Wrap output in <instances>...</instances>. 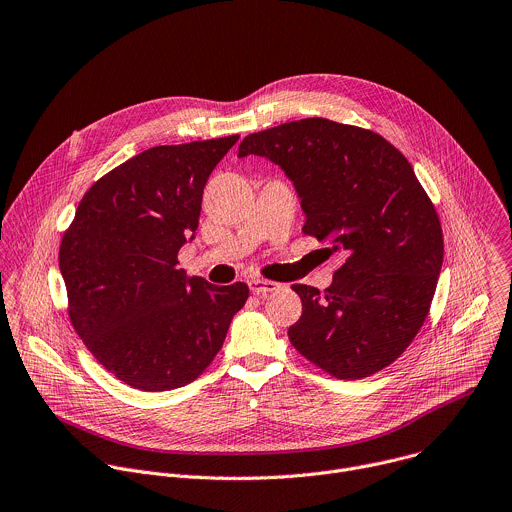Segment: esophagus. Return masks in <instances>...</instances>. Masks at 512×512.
<instances>
[{"label": "esophagus", "mask_w": 512, "mask_h": 512, "mask_svg": "<svg viewBox=\"0 0 512 512\" xmlns=\"http://www.w3.org/2000/svg\"><path fill=\"white\" fill-rule=\"evenodd\" d=\"M279 287H281L279 283L267 281V279H251V281H249V289H251L255 295H259V297H267L269 293L277 291Z\"/></svg>", "instance_id": "obj_1"}]
</instances>
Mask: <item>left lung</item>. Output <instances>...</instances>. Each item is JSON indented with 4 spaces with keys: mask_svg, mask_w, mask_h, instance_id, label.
<instances>
[{
    "mask_svg": "<svg viewBox=\"0 0 512 512\" xmlns=\"http://www.w3.org/2000/svg\"><path fill=\"white\" fill-rule=\"evenodd\" d=\"M249 154L269 158L293 183L303 233L346 255L323 293L291 287L303 313L289 342L342 380L390 366L428 315L444 257L436 209L412 164L380 134L327 118L249 134L239 158Z\"/></svg>",
    "mask_w": 512,
    "mask_h": 512,
    "instance_id": "left-lung-1",
    "label": "left lung"
}]
</instances>
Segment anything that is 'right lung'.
Listing matches in <instances>:
<instances>
[{
  "label": "right lung",
  "mask_w": 512,
  "mask_h": 512,
  "mask_svg": "<svg viewBox=\"0 0 512 512\" xmlns=\"http://www.w3.org/2000/svg\"><path fill=\"white\" fill-rule=\"evenodd\" d=\"M237 134L154 146L96 181L60 245L70 319L124 384L164 392L197 380L223 348L245 283L211 285L177 267L195 239L205 185Z\"/></svg>",
  "instance_id": "right-lung-1"
}]
</instances>
